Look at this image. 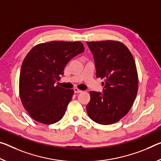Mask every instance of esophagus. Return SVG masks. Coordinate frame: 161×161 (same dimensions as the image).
I'll list each match as a JSON object with an SVG mask.
<instances>
[{"mask_svg":"<svg viewBox=\"0 0 161 161\" xmlns=\"http://www.w3.org/2000/svg\"><path fill=\"white\" fill-rule=\"evenodd\" d=\"M74 92H75V93H80L82 91L79 90V89H77V88H75V89H74Z\"/></svg>","mask_w":161,"mask_h":161,"instance_id":"34e87169","label":"esophagus"}]
</instances>
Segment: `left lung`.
I'll return each mask as SVG.
<instances>
[{
	"label": "left lung",
	"mask_w": 161,
	"mask_h": 161,
	"mask_svg": "<svg viewBox=\"0 0 161 161\" xmlns=\"http://www.w3.org/2000/svg\"><path fill=\"white\" fill-rule=\"evenodd\" d=\"M86 44L93 54L96 76L104 79L103 93L90 92L86 112L97 123L113 124L128 113L136 97L138 77L136 62L130 50L119 42Z\"/></svg>",
	"instance_id": "1"
}]
</instances>
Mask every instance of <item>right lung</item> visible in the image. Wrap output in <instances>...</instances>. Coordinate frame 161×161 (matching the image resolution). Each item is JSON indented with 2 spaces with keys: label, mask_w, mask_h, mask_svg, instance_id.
Returning a JSON list of instances; mask_svg holds the SVG:
<instances>
[{
  "label": "right lung",
  "mask_w": 161,
  "mask_h": 161,
  "mask_svg": "<svg viewBox=\"0 0 161 161\" xmlns=\"http://www.w3.org/2000/svg\"><path fill=\"white\" fill-rule=\"evenodd\" d=\"M80 42H51L38 44L25 56L19 77V94L24 108L43 124L59 121L74 94L54 86L71 58L84 52Z\"/></svg>",
  "instance_id": "right-lung-1"
}]
</instances>
